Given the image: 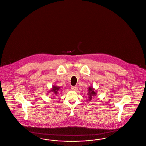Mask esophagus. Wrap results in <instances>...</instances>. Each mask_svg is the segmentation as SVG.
Returning a JSON list of instances; mask_svg holds the SVG:
<instances>
[{
	"mask_svg": "<svg viewBox=\"0 0 146 146\" xmlns=\"http://www.w3.org/2000/svg\"><path fill=\"white\" fill-rule=\"evenodd\" d=\"M72 90H76V86H71V88H70Z\"/></svg>",
	"mask_w": 146,
	"mask_h": 146,
	"instance_id": "esophagus-1",
	"label": "esophagus"
}]
</instances>
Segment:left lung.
I'll return each instance as SVG.
<instances>
[{
  "mask_svg": "<svg viewBox=\"0 0 146 146\" xmlns=\"http://www.w3.org/2000/svg\"><path fill=\"white\" fill-rule=\"evenodd\" d=\"M88 98H89V100L90 101L92 99V97L94 96H96V92L94 91V90L92 87H89V89H88Z\"/></svg>",
  "mask_w": 146,
  "mask_h": 146,
  "instance_id": "left-lung-1",
  "label": "left lung"
}]
</instances>
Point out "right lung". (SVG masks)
I'll use <instances>...</instances> for the list:
<instances>
[{"mask_svg": "<svg viewBox=\"0 0 146 146\" xmlns=\"http://www.w3.org/2000/svg\"><path fill=\"white\" fill-rule=\"evenodd\" d=\"M60 88L59 87L54 86H53L52 89L51 90V91H50V92L52 91V92H53V93H54V94H55V96H57V94H58V92L60 91Z\"/></svg>", "mask_w": 146, "mask_h": 146, "instance_id": "1", "label": "right lung"}]
</instances>
